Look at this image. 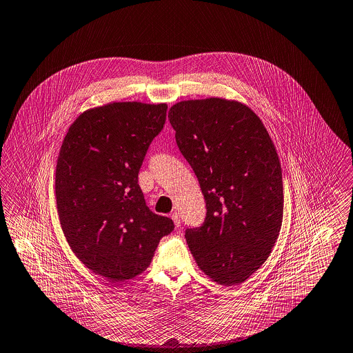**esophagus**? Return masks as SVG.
Here are the masks:
<instances>
[{"mask_svg":"<svg viewBox=\"0 0 353 353\" xmlns=\"http://www.w3.org/2000/svg\"><path fill=\"white\" fill-rule=\"evenodd\" d=\"M170 217H172V220H173V223H174V227L179 228L180 224H181V221H180V214H179L177 212H173Z\"/></svg>","mask_w":353,"mask_h":353,"instance_id":"1","label":"esophagus"}]
</instances>
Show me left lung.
Instances as JSON below:
<instances>
[{
	"label": "left lung",
	"instance_id": "obj_1",
	"mask_svg": "<svg viewBox=\"0 0 353 353\" xmlns=\"http://www.w3.org/2000/svg\"><path fill=\"white\" fill-rule=\"evenodd\" d=\"M169 121L206 201L203 225L185 231L188 248L210 279L239 285L268 259L282 227L275 145L252 108L235 100L179 101Z\"/></svg>",
	"mask_w": 353,
	"mask_h": 353
}]
</instances>
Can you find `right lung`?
Listing matches in <instances>:
<instances>
[{"instance_id":"add662e5","label":"right lung","mask_w":353,"mask_h":353,"mask_svg":"<svg viewBox=\"0 0 353 353\" xmlns=\"http://www.w3.org/2000/svg\"><path fill=\"white\" fill-rule=\"evenodd\" d=\"M168 105L114 101L83 111L60 147L54 194L63 234L85 267L121 283L145 271L170 219L152 213L137 184Z\"/></svg>"}]
</instances>
